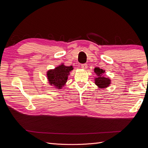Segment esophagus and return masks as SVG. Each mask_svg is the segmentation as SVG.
<instances>
[{
  "label": "esophagus",
  "instance_id": "1",
  "mask_svg": "<svg viewBox=\"0 0 148 148\" xmlns=\"http://www.w3.org/2000/svg\"><path fill=\"white\" fill-rule=\"evenodd\" d=\"M81 66H82V68L83 69H86L87 68H88V65L87 64H82L81 65Z\"/></svg>",
  "mask_w": 148,
  "mask_h": 148
}]
</instances>
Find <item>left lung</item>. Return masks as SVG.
I'll use <instances>...</instances> for the list:
<instances>
[{"label": "left lung", "instance_id": "obj_1", "mask_svg": "<svg viewBox=\"0 0 148 148\" xmlns=\"http://www.w3.org/2000/svg\"><path fill=\"white\" fill-rule=\"evenodd\" d=\"M95 72L97 76V77L95 79V83L98 88L101 89L108 87L110 84L111 80L109 78H106L104 76H102L105 72V70L99 69V67H96L95 69Z\"/></svg>", "mask_w": 148, "mask_h": 148}]
</instances>
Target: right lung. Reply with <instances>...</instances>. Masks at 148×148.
<instances>
[{"label": "right lung", "instance_id": "1", "mask_svg": "<svg viewBox=\"0 0 148 148\" xmlns=\"http://www.w3.org/2000/svg\"><path fill=\"white\" fill-rule=\"evenodd\" d=\"M73 69L72 66H65L62 64L54 69L49 70L47 72L49 84L59 89H62L67 82L70 72Z\"/></svg>", "mask_w": 148, "mask_h": 148}]
</instances>
